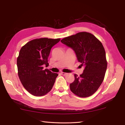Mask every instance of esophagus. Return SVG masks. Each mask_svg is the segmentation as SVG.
Here are the masks:
<instances>
[{"label": "esophagus", "instance_id": "1", "mask_svg": "<svg viewBox=\"0 0 125 125\" xmlns=\"http://www.w3.org/2000/svg\"><path fill=\"white\" fill-rule=\"evenodd\" d=\"M61 74H62V75H63V76H65V75H67L68 73H64V72H62V73H61Z\"/></svg>", "mask_w": 125, "mask_h": 125}]
</instances>
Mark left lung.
<instances>
[{
    "instance_id": "obj_1",
    "label": "left lung",
    "mask_w": 125,
    "mask_h": 125,
    "mask_svg": "<svg viewBox=\"0 0 125 125\" xmlns=\"http://www.w3.org/2000/svg\"><path fill=\"white\" fill-rule=\"evenodd\" d=\"M62 43L75 51L78 61L84 65L83 73L75 74V81L70 84L73 94L85 98L97 91L104 79L107 62L104 48L93 34L83 31L61 40Z\"/></svg>"
}]
</instances>
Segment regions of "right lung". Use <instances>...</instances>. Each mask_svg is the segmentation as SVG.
Returning <instances> with one entry per match:
<instances>
[{
	"mask_svg": "<svg viewBox=\"0 0 125 125\" xmlns=\"http://www.w3.org/2000/svg\"><path fill=\"white\" fill-rule=\"evenodd\" d=\"M60 39L46 38L36 39L29 41L21 48L17 58L18 73L22 85L27 91L35 96H42L52 88L56 73L43 65L48 66V58L50 50Z\"/></svg>",
	"mask_w": 125,
	"mask_h": 125,
	"instance_id": "add662e5",
	"label": "right lung"
}]
</instances>
